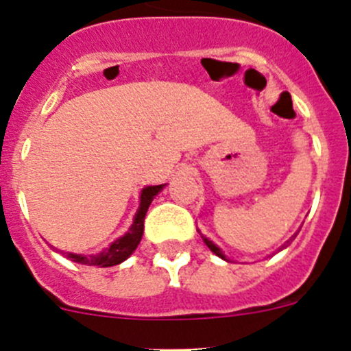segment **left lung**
Returning <instances> with one entry per match:
<instances>
[{
  "instance_id": "8db88e82",
  "label": "left lung",
  "mask_w": 351,
  "mask_h": 351,
  "mask_svg": "<svg viewBox=\"0 0 351 351\" xmlns=\"http://www.w3.org/2000/svg\"><path fill=\"white\" fill-rule=\"evenodd\" d=\"M198 232H200V231H198ZM202 236V239H204V243L205 244H207V246H208V250H210L212 251V253H214V254H217V256L219 258H222V260H226V261H229V258L228 256H226V254L224 253H222V250H221V247H219L217 246V244H214V243H212L210 241V239H207V238H205V236L204 234H200ZM297 236V234H295ZM295 236H292V238H295ZM292 238H290L289 239V241H287L285 244H282V247H278V251H282V250H284V247H287V246H289V244H290V241H292Z\"/></svg>"
}]
</instances>
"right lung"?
I'll return each mask as SVG.
<instances>
[{
  "label": "right lung",
  "mask_w": 351,
  "mask_h": 351,
  "mask_svg": "<svg viewBox=\"0 0 351 351\" xmlns=\"http://www.w3.org/2000/svg\"><path fill=\"white\" fill-rule=\"evenodd\" d=\"M165 185H153V186H144L141 190V200H139V208H137L136 215H134V221L130 224V228L127 229V232L123 236H120L119 239H115L108 247H105L104 251L97 254H76V253H64L66 258H69L71 261L80 265H90V267H115L120 265L122 261H125L130 254L136 251V247L139 246L141 239H143L144 232V217H146V212L149 208L151 202L154 200V197L161 192Z\"/></svg>",
  "instance_id": "obj_1"
}]
</instances>
